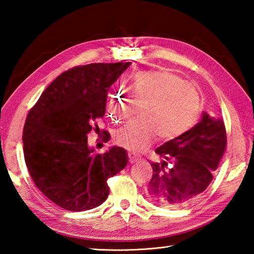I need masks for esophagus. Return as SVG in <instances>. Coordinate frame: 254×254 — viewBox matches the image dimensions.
<instances>
[{
  "label": "esophagus",
  "mask_w": 254,
  "mask_h": 254,
  "mask_svg": "<svg viewBox=\"0 0 254 254\" xmlns=\"http://www.w3.org/2000/svg\"><path fill=\"white\" fill-rule=\"evenodd\" d=\"M128 159H130V163L133 164V163H135V161H136L138 158H137V156H136L135 154L128 153Z\"/></svg>",
  "instance_id": "esophagus-1"
}]
</instances>
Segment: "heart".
I'll list each match as a JSON object with an SVG mask.
<instances>
[{
	"instance_id": "heart-1",
	"label": "heart",
	"mask_w": 254,
	"mask_h": 254,
	"mask_svg": "<svg viewBox=\"0 0 254 254\" xmlns=\"http://www.w3.org/2000/svg\"><path fill=\"white\" fill-rule=\"evenodd\" d=\"M131 99L142 102L141 120L119 130L116 141L130 149L149 144L154 133L161 141H170L189 130L198 118L201 104L196 89L177 75L165 71H143L128 78ZM128 110V99L117 93L109 100L112 120H120Z\"/></svg>"
}]
</instances>
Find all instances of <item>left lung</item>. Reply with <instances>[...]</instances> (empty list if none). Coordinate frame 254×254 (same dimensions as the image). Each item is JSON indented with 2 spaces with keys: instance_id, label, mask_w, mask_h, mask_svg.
<instances>
[{
  "instance_id": "8db88e82",
  "label": "left lung",
  "mask_w": 254,
  "mask_h": 254,
  "mask_svg": "<svg viewBox=\"0 0 254 254\" xmlns=\"http://www.w3.org/2000/svg\"><path fill=\"white\" fill-rule=\"evenodd\" d=\"M227 137L224 121L203 112L191 130L155 150L161 160L152 163L148 198L166 207H181L195 201L213 180Z\"/></svg>"
}]
</instances>
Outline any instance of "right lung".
Masks as SVG:
<instances>
[{"mask_svg":"<svg viewBox=\"0 0 254 254\" xmlns=\"http://www.w3.org/2000/svg\"><path fill=\"white\" fill-rule=\"evenodd\" d=\"M130 65L91 63L68 69L48 86L27 116L26 166L36 187L64 209L99 206L109 195L108 178L127 164L122 147L95 154L87 135L105 116L108 90ZM109 136L107 132L106 141Z\"/></svg>","mask_w":254,"mask_h":254,"instance_id":"right-lung-1","label":"right lung"}]
</instances>
